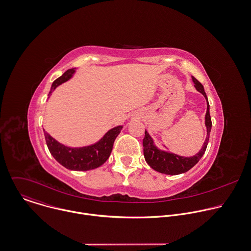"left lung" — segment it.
Instances as JSON below:
<instances>
[{
    "label": "left lung",
    "mask_w": 251,
    "mask_h": 251,
    "mask_svg": "<svg viewBox=\"0 0 251 251\" xmlns=\"http://www.w3.org/2000/svg\"><path fill=\"white\" fill-rule=\"evenodd\" d=\"M193 81L195 83L196 89L204 96L207 101V110L205 114V125L207 128V137L205 139L202 149L200 151L198 154L192 157H184V156L177 155L175 153H170V152L158 150L153 144V141L149 135V133L146 131L145 138L143 140L145 159L152 169H154L159 173H163L167 175H178V174L185 173L189 171L191 168H193L200 161V159L202 157V155L206 151L208 141H209L211 126H212L211 117L209 113V103H208L207 96L204 92V88L201 85V83L199 82L195 77H193Z\"/></svg>",
    "instance_id": "left-lung-1"
}]
</instances>
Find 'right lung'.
<instances>
[{
  "label": "right lung",
  "mask_w": 251,
  "mask_h": 251,
  "mask_svg": "<svg viewBox=\"0 0 251 251\" xmlns=\"http://www.w3.org/2000/svg\"><path fill=\"white\" fill-rule=\"evenodd\" d=\"M74 72L75 68L68 69L60 77L54 80L49 93V97L58 85L70 79ZM121 130L122 126L114 127L113 129L109 130L98 143L84 148L65 147L50 137L45 130L44 134L48 149L58 163L69 170L87 171L100 167L108 159L112 151L113 143Z\"/></svg>",
  "instance_id": "1"
}]
</instances>
